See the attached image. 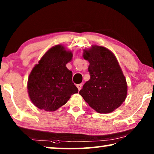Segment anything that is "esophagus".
I'll list each match as a JSON object with an SVG mask.
<instances>
[{"mask_svg":"<svg viewBox=\"0 0 154 154\" xmlns=\"http://www.w3.org/2000/svg\"><path fill=\"white\" fill-rule=\"evenodd\" d=\"M77 89H78V90H80L81 89H82V83H80V84H77Z\"/></svg>","mask_w":154,"mask_h":154,"instance_id":"obj_1","label":"esophagus"}]
</instances>
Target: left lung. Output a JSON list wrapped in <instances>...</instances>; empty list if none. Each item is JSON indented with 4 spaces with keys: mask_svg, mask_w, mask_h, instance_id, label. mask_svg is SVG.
I'll use <instances>...</instances> for the list:
<instances>
[{
    "mask_svg": "<svg viewBox=\"0 0 154 154\" xmlns=\"http://www.w3.org/2000/svg\"><path fill=\"white\" fill-rule=\"evenodd\" d=\"M83 58L90 62V79L79 94L96 111L111 113L124 102L127 95L126 80L118 60L108 49L97 45L84 50Z\"/></svg>",
    "mask_w": 154,
    "mask_h": 154,
    "instance_id": "obj_1",
    "label": "left lung"
}]
</instances>
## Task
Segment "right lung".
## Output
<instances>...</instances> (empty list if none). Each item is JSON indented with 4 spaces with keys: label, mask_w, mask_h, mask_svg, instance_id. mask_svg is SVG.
<instances>
[{
    "label": "right lung",
    "mask_w": 154,
    "mask_h": 154,
    "mask_svg": "<svg viewBox=\"0 0 154 154\" xmlns=\"http://www.w3.org/2000/svg\"><path fill=\"white\" fill-rule=\"evenodd\" d=\"M72 54L61 45L46 52L28 77V94L36 107L47 111H56L78 92L72 82V72L66 67Z\"/></svg>",
    "instance_id": "obj_1"
}]
</instances>
